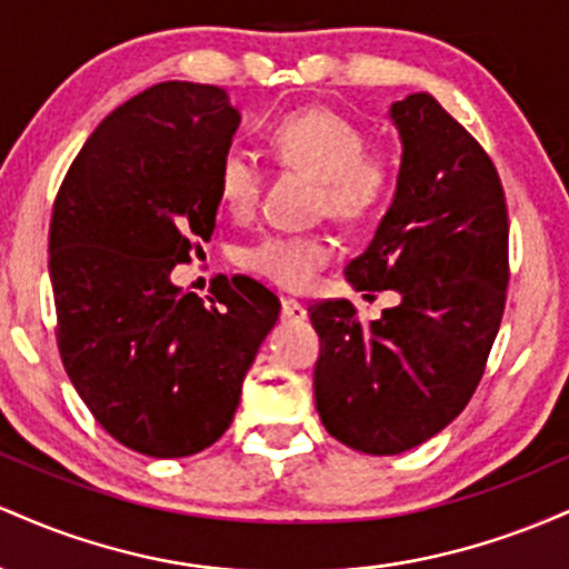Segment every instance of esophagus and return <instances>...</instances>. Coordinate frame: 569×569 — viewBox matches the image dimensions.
Returning a JSON list of instances; mask_svg holds the SVG:
<instances>
[{"instance_id": "obj_1", "label": "esophagus", "mask_w": 569, "mask_h": 569, "mask_svg": "<svg viewBox=\"0 0 569 569\" xmlns=\"http://www.w3.org/2000/svg\"><path fill=\"white\" fill-rule=\"evenodd\" d=\"M280 318H283V321H293V323H299V321H305L307 318V310H305V305H299L297 299H280Z\"/></svg>"}]
</instances>
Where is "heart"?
I'll use <instances>...</instances> for the list:
<instances>
[{
	"instance_id": "obj_1",
	"label": "heart",
	"mask_w": 569,
	"mask_h": 569,
	"mask_svg": "<svg viewBox=\"0 0 569 569\" xmlns=\"http://www.w3.org/2000/svg\"><path fill=\"white\" fill-rule=\"evenodd\" d=\"M270 147L283 168L318 179V208L331 219L367 221L390 200L396 184L393 162L380 149H367L363 130L335 109L307 107L272 126ZM264 168L251 152L230 147L219 160V200L234 219L257 211ZM335 259L323 234H267L240 251V264L283 289H307Z\"/></svg>"
}]
</instances>
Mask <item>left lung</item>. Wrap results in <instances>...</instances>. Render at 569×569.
I'll list each match as a JSON object with an SVG mask.
<instances>
[{
	"label": "left lung",
	"mask_w": 569,
	"mask_h": 569,
	"mask_svg": "<svg viewBox=\"0 0 569 569\" xmlns=\"http://www.w3.org/2000/svg\"><path fill=\"white\" fill-rule=\"evenodd\" d=\"M401 136L396 194L350 286L396 291L361 321L348 299L310 307L321 339L312 390L321 422L363 455H401L466 409L498 337L508 286V213L479 141L428 93L390 107Z\"/></svg>",
	"instance_id": "left-lung-1"
}]
</instances>
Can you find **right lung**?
Here are the masks:
<instances>
[{
    "instance_id": "right-lung-1",
    "label": "right lung",
    "mask_w": 569,
    "mask_h": 569,
    "mask_svg": "<svg viewBox=\"0 0 569 569\" xmlns=\"http://www.w3.org/2000/svg\"><path fill=\"white\" fill-rule=\"evenodd\" d=\"M240 112L217 84L160 82L114 109L71 162L50 221L58 350L98 426L147 457L202 452L230 428L278 321L262 283H171L217 227L219 160Z\"/></svg>"
}]
</instances>
